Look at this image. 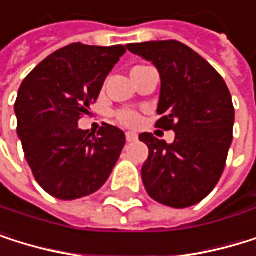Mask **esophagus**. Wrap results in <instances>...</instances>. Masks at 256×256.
<instances>
[{
    "label": "esophagus",
    "mask_w": 256,
    "mask_h": 256,
    "mask_svg": "<svg viewBox=\"0 0 256 256\" xmlns=\"http://www.w3.org/2000/svg\"><path fill=\"white\" fill-rule=\"evenodd\" d=\"M125 137H126V142H136L138 136H137L136 132H132V131H128V132L125 134Z\"/></svg>",
    "instance_id": "obj_1"
}]
</instances>
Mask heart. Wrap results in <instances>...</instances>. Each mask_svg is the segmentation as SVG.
<instances>
[{"label": "heart", "mask_w": 256, "mask_h": 256, "mask_svg": "<svg viewBox=\"0 0 256 256\" xmlns=\"http://www.w3.org/2000/svg\"><path fill=\"white\" fill-rule=\"evenodd\" d=\"M116 119L119 120V124H122L125 126H134L138 124L140 116L132 110H119L116 112Z\"/></svg>", "instance_id": "heart-1"}]
</instances>
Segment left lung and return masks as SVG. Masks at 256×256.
<instances>
[{"instance_id": "obj_1", "label": "left lung", "mask_w": 256, "mask_h": 256, "mask_svg": "<svg viewBox=\"0 0 256 256\" xmlns=\"http://www.w3.org/2000/svg\"><path fill=\"white\" fill-rule=\"evenodd\" d=\"M160 73L156 126L172 130V144L151 132L138 138L150 150L142 166L146 192L177 209L200 203L218 183L232 144L235 110L223 78L192 48L178 41L128 44Z\"/></svg>"}]
</instances>
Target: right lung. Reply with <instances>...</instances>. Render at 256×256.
<instances>
[{
    "label": "right lung",
    "instance_id": "add662e5",
    "mask_svg": "<svg viewBox=\"0 0 256 256\" xmlns=\"http://www.w3.org/2000/svg\"><path fill=\"white\" fill-rule=\"evenodd\" d=\"M126 47L70 44L46 58L22 80L15 102L18 137L34 180L59 200L94 194L108 180L125 145L118 126L98 134L78 126L99 98Z\"/></svg>",
    "mask_w": 256,
    "mask_h": 256
}]
</instances>
